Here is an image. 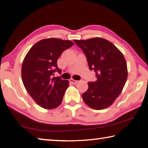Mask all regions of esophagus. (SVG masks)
Here are the masks:
<instances>
[{
  "instance_id": "obj_1",
  "label": "esophagus",
  "mask_w": 148,
  "mask_h": 148,
  "mask_svg": "<svg viewBox=\"0 0 148 148\" xmlns=\"http://www.w3.org/2000/svg\"><path fill=\"white\" fill-rule=\"evenodd\" d=\"M77 82H78V81H77V80H75V79H70V82H71V83H72V84H76L77 83Z\"/></svg>"
}]
</instances>
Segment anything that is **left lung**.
<instances>
[{"instance_id": "left-lung-1", "label": "left lung", "mask_w": 148, "mask_h": 148, "mask_svg": "<svg viewBox=\"0 0 148 148\" xmlns=\"http://www.w3.org/2000/svg\"><path fill=\"white\" fill-rule=\"evenodd\" d=\"M87 57L90 71L96 72L97 81L89 82L82 94L87 106L102 110L113 104L127 79V66L123 55L112 42L102 38L74 40Z\"/></svg>"}]
</instances>
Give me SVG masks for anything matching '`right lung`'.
Wrapping results in <instances>:
<instances>
[{"label":"right lung","mask_w":148,"mask_h":148,"mask_svg":"<svg viewBox=\"0 0 148 148\" xmlns=\"http://www.w3.org/2000/svg\"><path fill=\"white\" fill-rule=\"evenodd\" d=\"M73 45L70 40L44 39L36 42L25 57L21 67L22 81L30 96L42 108L53 109L62 102L69 82L53 76L56 72L61 73L57 59Z\"/></svg>","instance_id":"1"}]
</instances>
